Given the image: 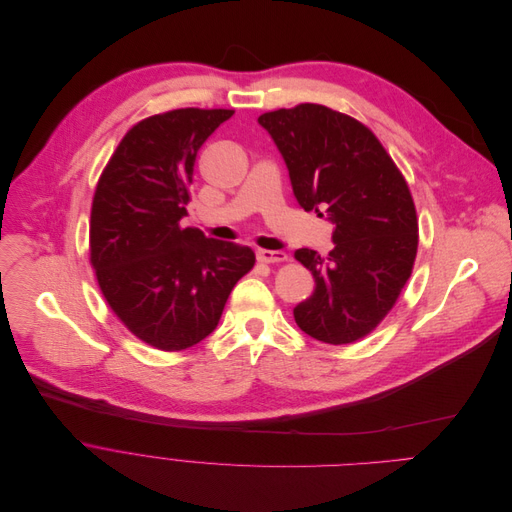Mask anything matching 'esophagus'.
<instances>
[{"label":"esophagus","mask_w":512,"mask_h":512,"mask_svg":"<svg viewBox=\"0 0 512 512\" xmlns=\"http://www.w3.org/2000/svg\"><path fill=\"white\" fill-rule=\"evenodd\" d=\"M258 260L264 264H278V262H286L288 254L282 250H258Z\"/></svg>","instance_id":"34e87169"}]
</instances>
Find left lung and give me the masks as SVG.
<instances>
[{"instance_id":"1","label":"left lung","mask_w":512,"mask_h":512,"mask_svg":"<svg viewBox=\"0 0 512 512\" xmlns=\"http://www.w3.org/2000/svg\"><path fill=\"white\" fill-rule=\"evenodd\" d=\"M280 151L304 212L333 224L327 258L300 248L315 292L294 306L296 325L317 341L347 345L371 333L412 274L418 218L399 169L359 121L304 102L258 117Z\"/></svg>"}]
</instances>
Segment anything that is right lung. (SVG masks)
<instances>
[{"mask_svg": "<svg viewBox=\"0 0 512 512\" xmlns=\"http://www.w3.org/2000/svg\"><path fill=\"white\" fill-rule=\"evenodd\" d=\"M226 109H177L137 123L102 171L90 212V262L115 315L141 341L181 351L220 323L252 248L183 228L199 147Z\"/></svg>", "mask_w": 512, "mask_h": 512, "instance_id": "right-lung-1", "label": "right lung"}]
</instances>
